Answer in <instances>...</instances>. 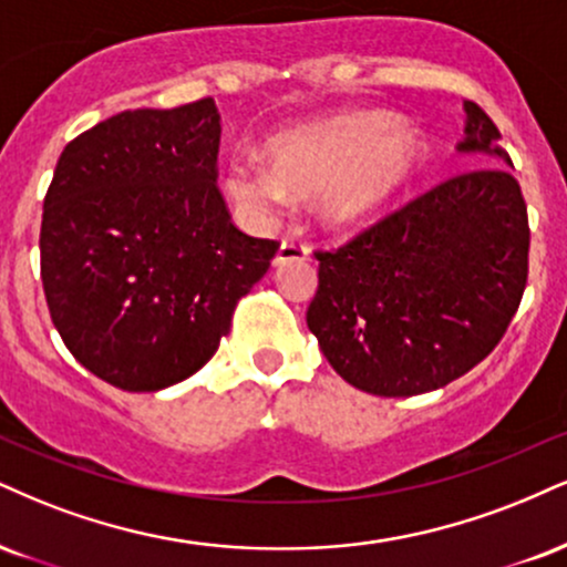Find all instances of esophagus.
<instances>
[{
  "mask_svg": "<svg viewBox=\"0 0 567 567\" xmlns=\"http://www.w3.org/2000/svg\"><path fill=\"white\" fill-rule=\"evenodd\" d=\"M309 258V250H306V245L296 243V240H282L279 245L277 256H275V266H285V264H292V261H306Z\"/></svg>",
  "mask_w": 567,
  "mask_h": 567,
  "instance_id": "obj_1",
  "label": "esophagus"
}]
</instances>
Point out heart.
<instances>
[{"label":"heart","mask_w":567,"mask_h":567,"mask_svg":"<svg viewBox=\"0 0 567 567\" xmlns=\"http://www.w3.org/2000/svg\"><path fill=\"white\" fill-rule=\"evenodd\" d=\"M269 168L235 158L224 189L245 214L266 218L288 195L317 197L330 229H357L383 210L417 161V142L393 118L353 113L279 134L266 147Z\"/></svg>","instance_id":"b5f03b06"}]
</instances>
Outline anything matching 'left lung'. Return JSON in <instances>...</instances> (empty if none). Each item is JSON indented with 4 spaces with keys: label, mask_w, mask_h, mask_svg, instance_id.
I'll return each instance as SVG.
<instances>
[{
    "label": "left lung",
    "mask_w": 567,
    "mask_h": 567,
    "mask_svg": "<svg viewBox=\"0 0 567 567\" xmlns=\"http://www.w3.org/2000/svg\"><path fill=\"white\" fill-rule=\"evenodd\" d=\"M499 128L465 102L456 153L481 155L343 248L319 250L306 324L340 378L372 395L449 385L496 349L528 279V210Z\"/></svg>",
    "instance_id": "8db88e82"
}]
</instances>
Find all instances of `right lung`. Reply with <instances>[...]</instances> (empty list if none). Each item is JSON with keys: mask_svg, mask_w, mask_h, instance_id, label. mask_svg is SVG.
<instances>
[{"mask_svg": "<svg viewBox=\"0 0 567 567\" xmlns=\"http://www.w3.org/2000/svg\"><path fill=\"white\" fill-rule=\"evenodd\" d=\"M214 100L126 111L68 142L44 197L42 282L81 367L121 391L182 383L214 357L279 243L231 224Z\"/></svg>", "mask_w": 567, "mask_h": 567, "instance_id": "1", "label": "right lung"}]
</instances>
